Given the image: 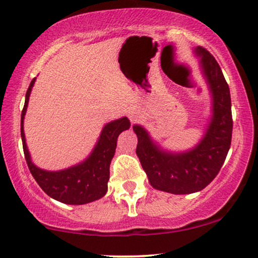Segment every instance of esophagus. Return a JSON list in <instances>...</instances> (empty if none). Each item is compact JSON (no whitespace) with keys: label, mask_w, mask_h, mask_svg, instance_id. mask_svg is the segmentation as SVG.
Instances as JSON below:
<instances>
[{"label":"esophagus","mask_w":258,"mask_h":258,"mask_svg":"<svg viewBox=\"0 0 258 258\" xmlns=\"http://www.w3.org/2000/svg\"><path fill=\"white\" fill-rule=\"evenodd\" d=\"M130 118H132V121H136L137 116L135 114H130Z\"/></svg>","instance_id":"1"}]
</instances>
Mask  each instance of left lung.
I'll list each match as a JSON object with an SVG mask.
<instances>
[{
	"instance_id": "8db88e82",
	"label": "left lung",
	"mask_w": 258,
	"mask_h": 258,
	"mask_svg": "<svg viewBox=\"0 0 258 258\" xmlns=\"http://www.w3.org/2000/svg\"><path fill=\"white\" fill-rule=\"evenodd\" d=\"M201 73L211 96V117L200 142L191 149H163L146 128L134 124L136 155L151 186L161 191L185 195L201 191L216 177L231 144L232 116L229 86L218 63L202 47L194 48Z\"/></svg>"
}]
</instances>
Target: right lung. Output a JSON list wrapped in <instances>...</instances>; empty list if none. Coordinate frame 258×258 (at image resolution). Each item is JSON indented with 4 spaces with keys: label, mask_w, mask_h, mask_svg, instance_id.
<instances>
[{
    "label": "right lung",
    "mask_w": 258,
    "mask_h": 258,
    "mask_svg": "<svg viewBox=\"0 0 258 258\" xmlns=\"http://www.w3.org/2000/svg\"><path fill=\"white\" fill-rule=\"evenodd\" d=\"M35 81L36 79L31 81L28 88L26 102L21 115V137L24 157L31 175L48 196L61 203L80 206L102 199L108 191V181L110 175L109 168L115 155L117 137L122 132L130 128V121L128 117H121L107 123L102 129L89 156L80 163L57 171L38 168L31 161L23 129L24 116Z\"/></svg>",
    "instance_id": "obj_1"
}]
</instances>
